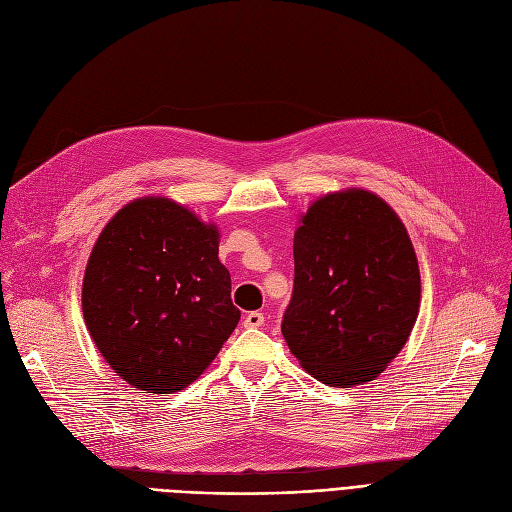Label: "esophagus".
Segmentation results:
<instances>
[{
	"mask_svg": "<svg viewBox=\"0 0 512 512\" xmlns=\"http://www.w3.org/2000/svg\"><path fill=\"white\" fill-rule=\"evenodd\" d=\"M264 324V315L258 311H252L243 317V326L245 328H260Z\"/></svg>",
	"mask_w": 512,
	"mask_h": 512,
	"instance_id": "esophagus-1",
	"label": "esophagus"
}]
</instances>
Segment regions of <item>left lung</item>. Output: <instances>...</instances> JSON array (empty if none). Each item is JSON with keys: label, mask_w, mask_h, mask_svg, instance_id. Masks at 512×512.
<instances>
[{"label": "left lung", "mask_w": 512, "mask_h": 512, "mask_svg": "<svg viewBox=\"0 0 512 512\" xmlns=\"http://www.w3.org/2000/svg\"><path fill=\"white\" fill-rule=\"evenodd\" d=\"M421 277L396 211L364 188L315 199L294 233V292L281 334L332 387L377 379L417 322Z\"/></svg>", "instance_id": "1"}]
</instances>
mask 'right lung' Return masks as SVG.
<instances>
[{
	"mask_svg": "<svg viewBox=\"0 0 512 512\" xmlns=\"http://www.w3.org/2000/svg\"><path fill=\"white\" fill-rule=\"evenodd\" d=\"M220 231L167 197H139L103 226L82 279L84 324L131 387L173 394L197 381L239 324Z\"/></svg>",
	"mask_w": 512,
	"mask_h": 512,
	"instance_id": "obj_1",
	"label": "right lung"
}]
</instances>
